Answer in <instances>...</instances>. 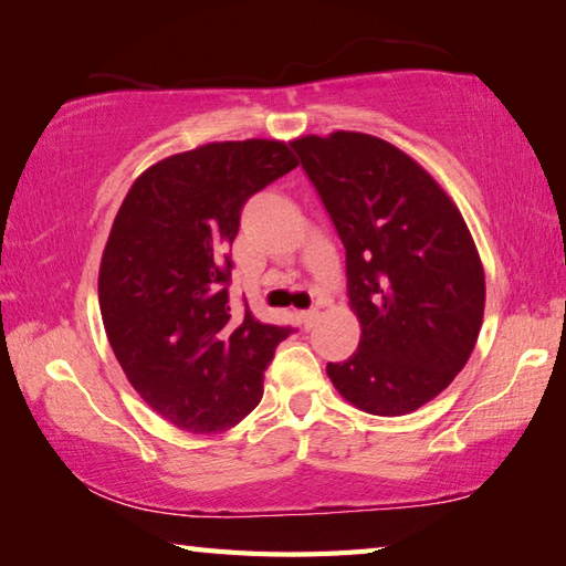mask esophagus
<instances>
[{
  "label": "esophagus",
  "mask_w": 566,
  "mask_h": 566,
  "mask_svg": "<svg viewBox=\"0 0 566 566\" xmlns=\"http://www.w3.org/2000/svg\"><path fill=\"white\" fill-rule=\"evenodd\" d=\"M319 312L317 310H306V312H300V322L304 324V329H312L314 322H317Z\"/></svg>",
  "instance_id": "obj_1"
}]
</instances>
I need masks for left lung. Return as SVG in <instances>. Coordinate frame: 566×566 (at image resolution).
<instances>
[{"label":"left lung","mask_w":566,"mask_h":566,"mask_svg":"<svg viewBox=\"0 0 566 566\" xmlns=\"http://www.w3.org/2000/svg\"><path fill=\"white\" fill-rule=\"evenodd\" d=\"M292 147L347 249L359 349L327 375L354 407L401 417L464 369L484 317V270L447 191L389 142L361 132Z\"/></svg>","instance_id":"1"}]
</instances>
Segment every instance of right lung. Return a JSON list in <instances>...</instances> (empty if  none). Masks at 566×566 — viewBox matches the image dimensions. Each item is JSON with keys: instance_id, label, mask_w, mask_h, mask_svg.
<instances>
[{"instance_id": "right-lung-1", "label": "right lung", "mask_w": 566, "mask_h": 566, "mask_svg": "<svg viewBox=\"0 0 566 566\" xmlns=\"http://www.w3.org/2000/svg\"><path fill=\"white\" fill-rule=\"evenodd\" d=\"M300 161L276 139L212 142L151 165L124 197L99 266V310L129 385L195 434L260 405L264 369L292 327L229 306L247 199Z\"/></svg>"}]
</instances>
